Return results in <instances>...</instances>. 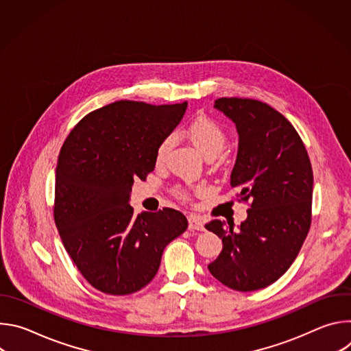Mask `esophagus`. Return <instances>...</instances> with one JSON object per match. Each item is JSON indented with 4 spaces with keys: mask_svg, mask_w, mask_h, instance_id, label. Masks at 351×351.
Returning a JSON list of instances; mask_svg holds the SVG:
<instances>
[{
    "mask_svg": "<svg viewBox=\"0 0 351 351\" xmlns=\"http://www.w3.org/2000/svg\"><path fill=\"white\" fill-rule=\"evenodd\" d=\"M189 229L190 230H206L204 228V222L202 221V218H198L195 215H190L189 217Z\"/></svg>",
    "mask_w": 351,
    "mask_h": 351,
    "instance_id": "1",
    "label": "esophagus"
}]
</instances>
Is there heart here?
Wrapping results in <instances>:
<instances>
[{"instance_id":"obj_1","label":"heart","mask_w":351,"mask_h":351,"mask_svg":"<svg viewBox=\"0 0 351 351\" xmlns=\"http://www.w3.org/2000/svg\"><path fill=\"white\" fill-rule=\"evenodd\" d=\"M186 138L195 147L197 152L202 153L206 158L217 157L226 144L225 129L210 117H197L189 122L183 130ZM172 138L169 136L164 137L156 149V164H164L168 149L171 147ZM176 194L180 198H189L190 191L187 189H176Z\"/></svg>"}]
</instances>
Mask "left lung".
<instances>
[{
    "label": "left lung",
    "mask_w": 351,
    "mask_h": 351,
    "mask_svg": "<svg viewBox=\"0 0 351 351\" xmlns=\"http://www.w3.org/2000/svg\"><path fill=\"white\" fill-rule=\"evenodd\" d=\"M214 107L236 123L239 152L230 186L250 208L239 229L218 219L206 225L223 243L208 269L233 290L253 291L290 268L308 234L313 168L302 137L268 104L222 97Z\"/></svg>",
    "instance_id": "left-lung-1"
}]
</instances>
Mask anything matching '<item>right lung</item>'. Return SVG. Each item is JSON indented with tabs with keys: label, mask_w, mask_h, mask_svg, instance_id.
Returning a JSON list of instances; mask_svg holds the SVG:
<instances>
[{
	"label": "right lung",
	"mask_w": 351,
	"mask_h": 351,
	"mask_svg": "<svg viewBox=\"0 0 351 351\" xmlns=\"http://www.w3.org/2000/svg\"><path fill=\"white\" fill-rule=\"evenodd\" d=\"M187 103L117 101L87 114L64 141L56 172L54 221L64 247L97 290L125 295L158 272L164 248L187 229L173 208L134 215L133 182L156 168V149Z\"/></svg>",
	"instance_id": "add662e5"
}]
</instances>
